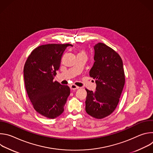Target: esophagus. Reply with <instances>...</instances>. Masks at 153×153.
I'll return each instance as SVG.
<instances>
[{
    "label": "esophagus",
    "mask_w": 153,
    "mask_h": 153,
    "mask_svg": "<svg viewBox=\"0 0 153 153\" xmlns=\"http://www.w3.org/2000/svg\"><path fill=\"white\" fill-rule=\"evenodd\" d=\"M78 88H79V86H76V85H74V84H72V85H70V89L71 90H76V89H78Z\"/></svg>",
    "instance_id": "obj_1"
}]
</instances>
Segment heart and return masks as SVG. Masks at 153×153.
Listing matches in <instances>:
<instances>
[{"label":"heart","mask_w":153,"mask_h":153,"mask_svg":"<svg viewBox=\"0 0 153 153\" xmlns=\"http://www.w3.org/2000/svg\"><path fill=\"white\" fill-rule=\"evenodd\" d=\"M78 55H85V56H86V53H85V52L84 50H83V49H82V48L79 49Z\"/></svg>","instance_id":"obj_1"}]
</instances>
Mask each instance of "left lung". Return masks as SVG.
Instances as JSON below:
<instances>
[{"instance_id": "left-lung-1", "label": "left lung", "mask_w": 153, "mask_h": 153, "mask_svg": "<svg viewBox=\"0 0 153 153\" xmlns=\"http://www.w3.org/2000/svg\"><path fill=\"white\" fill-rule=\"evenodd\" d=\"M95 60L90 71L97 85L93 92L85 89V110L100 119L110 115L116 108L125 82L123 62L119 54L103 43L94 47Z\"/></svg>"}]
</instances>
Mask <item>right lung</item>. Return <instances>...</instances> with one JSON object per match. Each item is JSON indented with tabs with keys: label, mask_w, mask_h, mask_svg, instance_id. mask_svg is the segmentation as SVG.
I'll list each match as a JSON object with an SVG mask.
<instances>
[{
	"label": "right lung",
	"mask_w": 153,
	"mask_h": 153,
	"mask_svg": "<svg viewBox=\"0 0 153 153\" xmlns=\"http://www.w3.org/2000/svg\"><path fill=\"white\" fill-rule=\"evenodd\" d=\"M71 44L42 45L32 51L24 68L28 96L34 110L42 116L54 119L64 111L70 94V87L54 81L62 56Z\"/></svg>",
	"instance_id": "add662e5"
}]
</instances>
